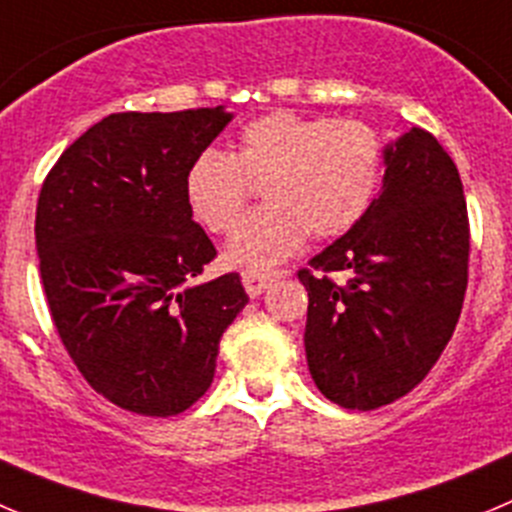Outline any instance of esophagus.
<instances>
[{
  "instance_id": "34e87169",
  "label": "esophagus",
  "mask_w": 512,
  "mask_h": 512,
  "mask_svg": "<svg viewBox=\"0 0 512 512\" xmlns=\"http://www.w3.org/2000/svg\"><path fill=\"white\" fill-rule=\"evenodd\" d=\"M280 275H283V272L278 270H245L242 272V285H245L250 298H257V295L265 293Z\"/></svg>"
}]
</instances>
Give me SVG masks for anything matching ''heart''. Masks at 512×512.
Wrapping results in <instances>:
<instances>
[{
  "label": "heart",
  "instance_id": "b5f03b06",
  "mask_svg": "<svg viewBox=\"0 0 512 512\" xmlns=\"http://www.w3.org/2000/svg\"><path fill=\"white\" fill-rule=\"evenodd\" d=\"M384 151L369 126L278 111L242 128L234 154L207 148L186 169L191 214L212 232L240 217L250 184H262L265 207L240 219L224 247L232 267L262 270L293 255L308 234L348 232L369 212Z\"/></svg>",
  "mask_w": 512,
  "mask_h": 512
}]
</instances>
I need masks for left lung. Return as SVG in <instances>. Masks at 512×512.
I'll return each instance as SVG.
<instances>
[{"mask_svg": "<svg viewBox=\"0 0 512 512\" xmlns=\"http://www.w3.org/2000/svg\"><path fill=\"white\" fill-rule=\"evenodd\" d=\"M470 227L455 161L424 128L384 146L379 197L300 270L305 358L315 386L346 409L391 404L437 364L467 288ZM331 271H348L333 284Z\"/></svg>", "mask_w": 512, "mask_h": 512, "instance_id": "left-lung-1", "label": "left lung"}]
</instances>
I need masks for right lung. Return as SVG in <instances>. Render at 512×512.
<instances>
[{"label": "right lung", "mask_w": 512, "mask_h": 512, "mask_svg": "<svg viewBox=\"0 0 512 512\" xmlns=\"http://www.w3.org/2000/svg\"><path fill=\"white\" fill-rule=\"evenodd\" d=\"M232 118L224 105L111 113L42 184L35 240L57 333L98 394L143 417L184 412L212 386L219 338L250 300L237 272L197 280L217 250L184 191Z\"/></svg>", "instance_id": "add662e5"}]
</instances>
